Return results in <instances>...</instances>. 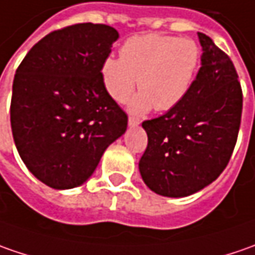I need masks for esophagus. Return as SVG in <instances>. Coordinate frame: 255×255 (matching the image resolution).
Returning a JSON list of instances; mask_svg holds the SVG:
<instances>
[{"mask_svg":"<svg viewBox=\"0 0 255 255\" xmlns=\"http://www.w3.org/2000/svg\"><path fill=\"white\" fill-rule=\"evenodd\" d=\"M128 122H129V126H137V125H139V121H137L136 118H132V116L129 118Z\"/></svg>","mask_w":255,"mask_h":255,"instance_id":"esophagus-1","label":"esophagus"}]
</instances>
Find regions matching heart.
<instances>
[{"label":"heart","mask_w":255,"mask_h":255,"mask_svg":"<svg viewBox=\"0 0 255 255\" xmlns=\"http://www.w3.org/2000/svg\"><path fill=\"white\" fill-rule=\"evenodd\" d=\"M199 65L200 48L190 38L143 34L125 41L121 58H106L101 76L116 102L128 101L137 82L140 92L129 103L130 112H169L187 96Z\"/></svg>","instance_id":"b5f03b06"}]
</instances>
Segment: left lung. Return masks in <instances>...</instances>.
I'll return each mask as SVG.
<instances>
[{"mask_svg":"<svg viewBox=\"0 0 255 255\" xmlns=\"http://www.w3.org/2000/svg\"><path fill=\"white\" fill-rule=\"evenodd\" d=\"M201 68L184 101L144 121L147 147L139 162L144 184L164 197H186L226 169L240 129L243 93L231 59L199 32Z\"/></svg>","mask_w":255,"mask_h":255,"instance_id":"left-lung-1","label":"left lung"}]
</instances>
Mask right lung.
<instances>
[{
  "label": "right lung",
  "mask_w": 255,
  "mask_h": 255,
  "mask_svg": "<svg viewBox=\"0 0 255 255\" xmlns=\"http://www.w3.org/2000/svg\"><path fill=\"white\" fill-rule=\"evenodd\" d=\"M118 31L76 24L35 44L16 69L11 99L15 146L44 184L68 190L93 174L108 146L128 128V116L101 76Z\"/></svg>",
  "instance_id": "obj_1"
}]
</instances>
